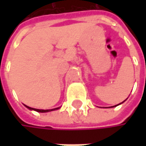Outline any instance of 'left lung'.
I'll return each instance as SVG.
<instances>
[{
  "label": "left lung",
  "instance_id": "left-lung-1",
  "mask_svg": "<svg viewBox=\"0 0 146 146\" xmlns=\"http://www.w3.org/2000/svg\"><path fill=\"white\" fill-rule=\"evenodd\" d=\"M123 102H124V101H123ZM116 106H118V105H116Z\"/></svg>",
  "mask_w": 146,
  "mask_h": 146
}]
</instances>
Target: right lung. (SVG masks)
Here are the masks:
<instances>
[{
    "label": "right lung",
    "mask_w": 146,
    "mask_h": 146,
    "mask_svg": "<svg viewBox=\"0 0 146 146\" xmlns=\"http://www.w3.org/2000/svg\"><path fill=\"white\" fill-rule=\"evenodd\" d=\"M26 107H27L28 109L30 110H36L37 112H41V113H44V112H48V111H52V110H58L59 109V107L58 108H55V109H52V110H39V109H34V108H31L27 106H26Z\"/></svg>",
    "instance_id": "right-lung-1"
}]
</instances>
